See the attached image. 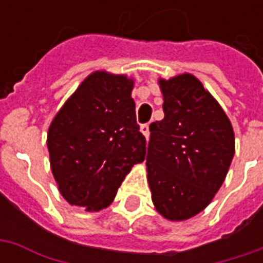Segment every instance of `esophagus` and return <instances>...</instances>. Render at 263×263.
I'll return each instance as SVG.
<instances>
[{"mask_svg":"<svg viewBox=\"0 0 263 263\" xmlns=\"http://www.w3.org/2000/svg\"><path fill=\"white\" fill-rule=\"evenodd\" d=\"M141 132L143 134V137L148 139L149 138V125L148 124H142V125H141Z\"/></svg>","mask_w":263,"mask_h":263,"instance_id":"obj_1","label":"esophagus"}]
</instances>
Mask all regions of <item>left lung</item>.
<instances>
[{
    "label": "left lung",
    "mask_w": 263,
    "mask_h": 263,
    "mask_svg": "<svg viewBox=\"0 0 263 263\" xmlns=\"http://www.w3.org/2000/svg\"><path fill=\"white\" fill-rule=\"evenodd\" d=\"M165 118L149 125L148 183L155 207L171 221L203 211L230 169L235 137L220 104L193 74L159 80Z\"/></svg>",
    "instance_id": "left-lung-1"
}]
</instances>
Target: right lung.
Instances as JSON below:
<instances>
[{"mask_svg": "<svg viewBox=\"0 0 263 263\" xmlns=\"http://www.w3.org/2000/svg\"><path fill=\"white\" fill-rule=\"evenodd\" d=\"M132 88L126 76L94 71L49 126L52 173L71 205L108 207L132 166L145 159L146 139L137 124Z\"/></svg>", "mask_w": 263, "mask_h": 263, "instance_id": "add662e5", "label": "right lung"}]
</instances>
